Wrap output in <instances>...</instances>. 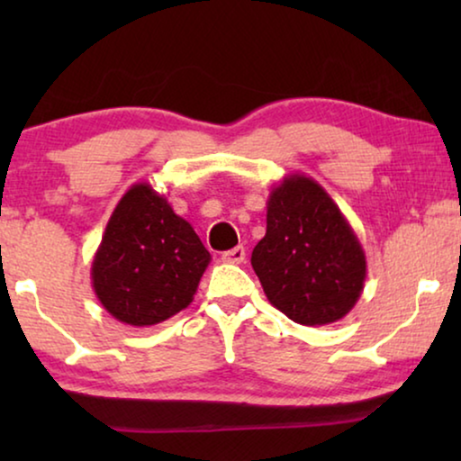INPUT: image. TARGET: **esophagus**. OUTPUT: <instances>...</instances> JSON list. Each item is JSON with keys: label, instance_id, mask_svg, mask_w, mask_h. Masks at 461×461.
<instances>
[{"label": "esophagus", "instance_id": "34e87169", "mask_svg": "<svg viewBox=\"0 0 461 461\" xmlns=\"http://www.w3.org/2000/svg\"><path fill=\"white\" fill-rule=\"evenodd\" d=\"M245 260V249L239 245V248H232L222 254V262L226 264H241Z\"/></svg>", "mask_w": 461, "mask_h": 461}]
</instances>
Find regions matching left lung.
I'll use <instances>...</instances> for the list:
<instances>
[{"label":"left lung","instance_id":"obj_1","mask_svg":"<svg viewBox=\"0 0 461 461\" xmlns=\"http://www.w3.org/2000/svg\"><path fill=\"white\" fill-rule=\"evenodd\" d=\"M251 267L270 304L300 325L344 319L361 298L367 260L352 226L317 180L285 176L268 194L267 235Z\"/></svg>","mask_w":461,"mask_h":461}]
</instances>
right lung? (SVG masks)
<instances>
[{
	"label": "right lung",
	"mask_w": 461,
	"mask_h": 461,
	"mask_svg": "<svg viewBox=\"0 0 461 461\" xmlns=\"http://www.w3.org/2000/svg\"><path fill=\"white\" fill-rule=\"evenodd\" d=\"M210 262L193 226L149 182H138L106 222L92 287L111 317L150 327L191 304Z\"/></svg>",
	"instance_id": "obj_1"
}]
</instances>
